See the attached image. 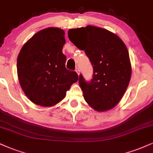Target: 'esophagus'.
Here are the masks:
<instances>
[{"label": "esophagus", "mask_w": 153, "mask_h": 153, "mask_svg": "<svg viewBox=\"0 0 153 153\" xmlns=\"http://www.w3.org/2000/svg\"><path fill=\"white\" fill-rule=\"evenodd\" d=\"M75 71H76V73H78V75H80V69H79L78 67H77L76 68H75Z\"/></svg>", "instance_id": "esophagus-1"}]
</instances>
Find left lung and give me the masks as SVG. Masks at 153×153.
<instances>
[{
	"mask_svg": "<svg viewBox=\"0 0 153 153\" xmlns=\"http://www.w3.org/2000/svg\"><path fill=\"white\" fill-rule=\"evenodd\" d=\"M68 34L72 43L85 51L93 67L90 82L81 74L79 76L85 100L98 112L112 109L121 100L131 77L126 45L117 35L93 25L70 29ZM80 36H84L85 42Z\"/></svg>",
	"mask_w": 153,
	"mask_h": 153,
	"instance_id": "1",
	"label": "left lung"
}]
</instances>
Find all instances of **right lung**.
Returning <instances> with one entry per match:
<instances>
[{
    "label": "right lung",
    "mask_w": 153,
    "mask_h": 153,
    "mask_svg": "<svg viewBox=\"0 0 153 153\" xmlns=\"http://www.w3.org/2000/svg\"><path fill=\"white\" fill-rule=\"evenodd\" d=\"M65 32L58 27L40 30L23 45L17 59V73L27 98L40 106L50 107L65 97L78 80L76 72L65 68L62 53Z\"/></svg>",
    "instance_id": "obj_1"
}]
</instances>
